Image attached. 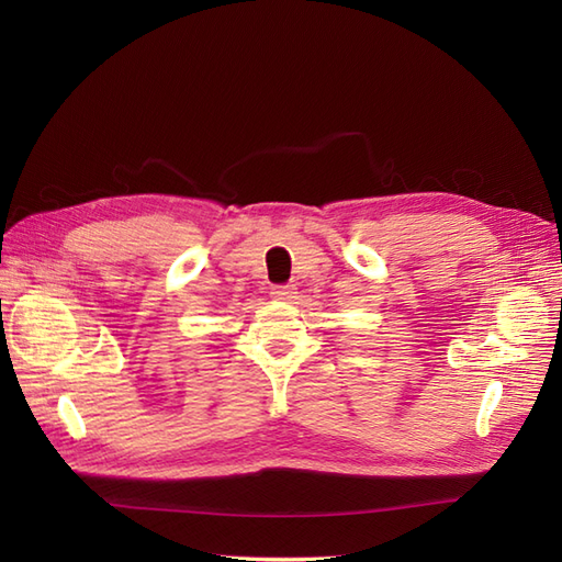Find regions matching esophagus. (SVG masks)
Masks as SVG:
<instances>
[{
  "label": "esophagus",
  "mask_w": 562,
  "mask_h": 562,
  "mask_svg": "<svg viewBox=\"0 0 562 562\" xmlns=\"http://www.w3.org/2000/svg\"><path fill=\"white\" fill-rule=\"evenodd\" d=\"M269 295L274 300H293L295 297V288L293 285H271Z\"/></svg>",
  "instance_id": "34e87169"
}]
</instances>
